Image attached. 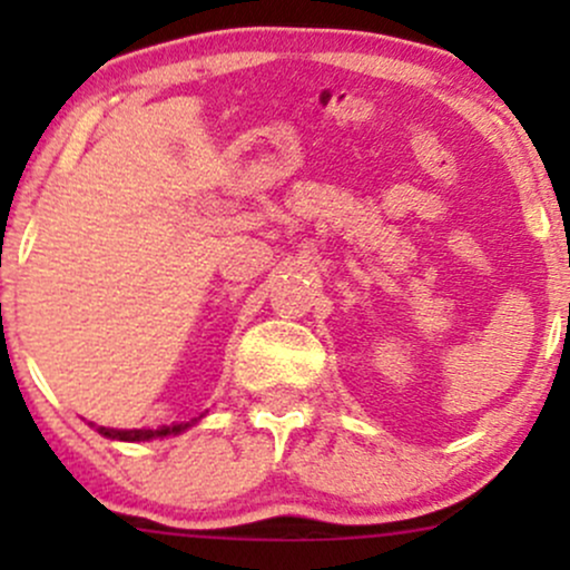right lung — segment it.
Masks as SVG:
<instances>
[{"label":"right lung","mask_w":570,"mask_h":570,"mask_svg":"<svg viewBox=\"0 0 570 570\" xmlns=\"http://www.w3.org/2000/svg\"><path fill=\"white\" fill-rule=\"evenodd\" d=\"M189 423L185 426H160V429H134V431H117V429H98L104 436H109V440H120V442H144V440H155V436H168V434H179V431H185Z\"/></svg>","instance_id":"add662e5"}]
</instances>
